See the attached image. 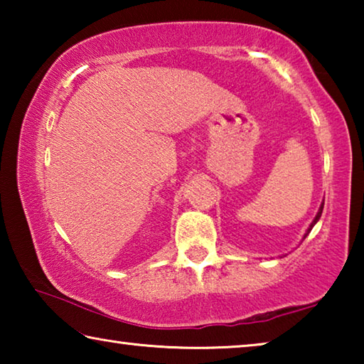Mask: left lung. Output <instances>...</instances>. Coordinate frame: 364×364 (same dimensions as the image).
Returning <instances> with one entry per match:
<instances>
[{
  "label": "left lung",
  "mask_w": 364,
  "mask_h": 364,
  "mask_svg": "<svg viewBox=\"0 0 364 364\" xmlns=\"http://www.w3.org/2000/svg\"><path fill=\"white\" fill-rule=\"evenodd\" d=\"M323 208H324V200L321 202V205H319V210H318V213H316V217H315V220H313V221H311V225H310V228H308V230H306V232L304 234V239H305V237L308 236V234H310V231L313 230V226H315V225L318 223V220H319V218H321ZM304 239H301V241H304Z\"/></svg>",
  "instance_id": "1"
}]
</instances>
